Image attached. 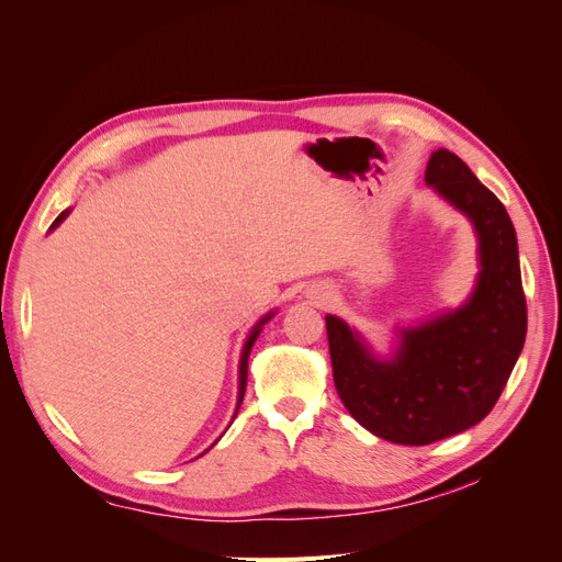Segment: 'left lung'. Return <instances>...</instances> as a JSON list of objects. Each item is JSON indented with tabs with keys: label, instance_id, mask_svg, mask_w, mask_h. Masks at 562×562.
<instances>
[{
	"label": "left lung",
	"instance_id": "8db88e82",
	"mask_svg": "<svg viewBox=\"0 0 562 562\" xmlns=\"http://www.w3.org/2000/svg\"><path fill=\"white\" fill-rule=\"evenodd\" d=\"M427 182L479 232L483 269L471 300L403 330L391 361H378L345 321L326 316L339 398L361 427L401 446H429L479 424L499 401L527 333L518 241L504 203L448 149L431 155Z\"/></svg>",
	"mask_w": 562,
	"mask_h": 562
}]
</instances>
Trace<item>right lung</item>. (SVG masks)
I'll return each instance as SVG.
<instances>
[{"instance_id": "add662e5", "label": "right lung", "mask_w": 562, "mask_h": 562, "mask_svg": "<svg viewBox=\"0 0 562 562\" xmlns=\"http://www.w3.org/2000/svg\"><path fill=\"white\" fill-rule=\"evenodd\" d=\"M67 215V211L65 213H60L58 217H56V223H54V227L56 225H60V220ZM271 316V314H269ZM269 316H265L260 323H258V326H255L252 328V333H250V337H248V342H246V347H244V356H241V372H239V405H241V401H244V394H246V378H248V353H250V347H252V342H255V337H258L260 335V326H262V323H267V318ZM236 411H239V407H236Z\"/></svg>"}]
</instances>
